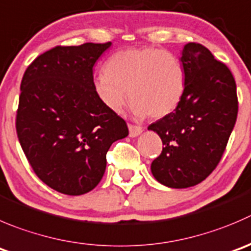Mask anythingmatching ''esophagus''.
Wrapping results in <instances>:
<instances>
[{"mask_svg": "<svg viewBox=\"0 0 251 251\" xmlns=\"http://www.w3.org/2000/svg\"><path fill=\"white\" fill-rule=\"evenodd\" d=\"M141 132H142V127H141V126L132 125V124L128 125V135H130V137H136V136L140 135Z\"/></svg>", "mask_w": 251, "mask_h": 251, "instance_id": "obj_1", "label": "esophagus"}]
</instances>
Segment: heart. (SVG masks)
<instances>
[{
  "label": "heart",
  "instance_id": "1",
  "mask_svg": "<svg viewBox=\"0 0 251 251\" xmlns=\"http://www.w3.org/2000/svg\"><path fill=\"white\" fill-rule=\"evenodd\" d=\"M93 88L114 113L120 114L130 98L136 115L159 119L175 110L184 97L185 72L172 52L128 48L109 57L103 74L94 78Z\"/></svg>",
  "mask_w": 251,
  "mask_h": 251
}]
</instances>
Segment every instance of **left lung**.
Wrapping results in <instances>:
<instances>
[{"label": "left lung", "mask_w": 251, "mask_h": 251, "mask_svg": "<svg viewBox=\"0 0 251 251\" xmlns=\"http://www.w3.org/2000/svg\"><path fill=\"white\" fill-rule=\"evenodd\" d=\"M185 93L173 113L148 126L164 145L151 165L155 179L175 189L205 180L220 163L238 115L237 84L230 70L207 48L182 49Z\"/></svg>", "instance_id": "obj_1"}]
</instances>
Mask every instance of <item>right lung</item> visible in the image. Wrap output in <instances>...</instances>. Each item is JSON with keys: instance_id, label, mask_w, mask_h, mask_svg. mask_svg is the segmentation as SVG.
Masks as SVG:
<instances>
[{"instance_id": "right-lung-1", "label": "right lung", "mask_w": 251, "mask_h": 251, "mask_svg": "<svg viewBox=\"0 0 251 251\" xmlns=\"http://www.w3.org/2000/svg\"><path fill=\"white\" fill-rule=\"evenodd\" d=\"M111 45H58L24 72L16 130L36 176L53 190L83 195L103 177L106 153L126 137V121L106 108L93 88V66Z\"/></svg>"}]
</instances>
